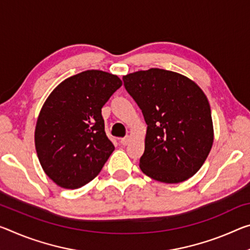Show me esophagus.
Segmentation results:
<instances>
[{"label": "esophagus", "mask_w": 250, "mask_h": 250, "mask_svg": "<svg viewBox=\"0 0 250 250\" xmlns=\"http://www.w3.org/2000/svg\"><path fill=\"white\" fill-rule=\"evenodd\" d=\"M130 139H131V138H130L129 136L122 138V139L120 140V144H121L122 146H126V145H128L129 142H130Z\"/></svg>", "instance_id": "obj_1"}]
</instances>
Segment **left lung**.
Masks as SVG:
<instances>
[{"label":"left lung","mask_w":250,"mask_h":250,"mask_svg":"<svg viewBox=\"0 0 250 250\" xmlns=\"http://www.w3.org/2000/svg\"><path fill=\"white\" fill-rule=\"evenodd\" d=\"M146 124L140 169L152 179L178 184L201 168L210 152V105L199 86L185 75L152 68L122 78Z\"/></svg>","instance_id":"left-lung-1"}]
</instances>
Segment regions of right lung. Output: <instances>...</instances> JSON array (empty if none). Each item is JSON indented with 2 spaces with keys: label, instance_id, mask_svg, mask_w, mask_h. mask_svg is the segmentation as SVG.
<instances>
[{
  "label": "right lung",
  "instance_id": "right-lung-1",
  "mask_svg": "<svg viewBox=\"0 0 250 250\" xmlns=\"http://www.w3.org/2000/svg\"><path fill=\"white\" fill-rule=\"evenodd\" d=\"M121 85L117 75L88 70L61 82L46 99L35 126V149L44 172L58 186L86 185L113 152L101 109Z\"/></svg>",
  "mask_w": 250,
  "mask_h": 250
}]
</instances>
